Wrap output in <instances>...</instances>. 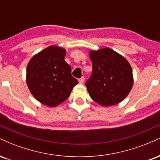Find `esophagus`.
<instances>
[{
    "instance_id": "1",
    "label": "esophagus",
    "mask_w": 160,
    "mask_h": 160,
    "mask_svg": "<svg viewBox=\"0 0 160 160\" xmlns=\"http://www.w3.org/2000/svg\"><path fill=\"white\" fill-rule=\"evenodd\" d=\"M78 81H79V82H80V84L83 83V82H84V77H82V78H80L78 80Z\"/></svg>"
}]
</instances>
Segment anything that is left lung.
Instances as JSON below:
<instances>
[{
	"label": "left lung",
	"mask_w": 160,
	"mask_h": 160,
	"mask_svg": "<svg viewBox=\"0 0 160 160\" xmlns=\"http://www.w3.org/2000/svg\"><path fill=\"white\" fill-rule=\"evenodd\" d=\"M89 56L92 72L85 84L92 99L103 106L120 103L132 87L131 65L124 57L110 48L91 51Z\"/></svg>",
	"instance_id": "1"
}]
</instances>
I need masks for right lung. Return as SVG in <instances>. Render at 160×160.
Returning a JSON list of instances; mask_svg holds the SVG:
<instances>
[{"instance_id":"right-lung-1","label":"right lung","mask_w":160,"mask_h":160,"mask_svg":"<svg viewBox=\"0 0 160 160\" xmlns=\"http://www.w3.org/2000/svg\"><path fill=\"white\" fill-rule=\"evenodd\" d=\"M65 52L64 49L51 46L35 55L27 66L29 90L37 100L49 107L62 103L78 83L64 59Z\"/></svg>"}]
</instances>
